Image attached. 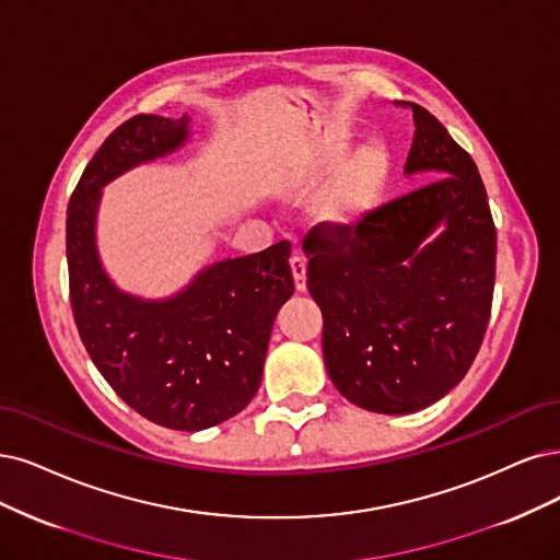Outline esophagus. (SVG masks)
<instances>
[{"label": "esophagus", "mask_w": 560, "mask_h": 560, "mask_svg": "<svg viewBox=\"0 0 560 560\" xmlns=\"http://www.w3.org/2000/svg\"><path fill=\"white\" fill-rule=\"evenodd\" d=\"M291 269H293V279H295V288L302 293L306 291V260L302 256H293L291 258Z\"/></svg>", "instance_id": "obj_1"}]
</instances>
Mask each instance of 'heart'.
Returning a JSON list of instances; mask_svg holds the SVG:
<instances>
[{
	"instance_id": "obj_1",
	"label": "heart",
	"mask_w": 560,
	"mask_h": 560,
	"mask_svg": "<svg viewBox=\"0 0 560 560\" xmlns=\"http://www.w3.org/2000/svg\"><path fill=\"white\" fill-rule=\"evenodd\" d=\"M389 175V154L371 140L348 161L337 184L314 207L316 221L332 233H350L374 210Z\"/></svg>"
}]
</instances>
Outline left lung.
Masks as SVG:
<instances>
[{
	"mask_svg": "<svg viewBox=\"0 0 560 560\" xmlns=\"http://www.w3.org/2000/svg\"><path fill=\"white\" fill-rule=\"evenodd\" d=\"M397 106L416 121L404 173L433 182L376 207L350 233L318 223L304 237L327 374L350 404L385 416L436 404L466 376L495 281V228L478 165L429 110Z\"/></svg>",
	"mask_w": 560,
	"mask_h": 560,
	"instance_id": "1",
	"label": "left lung"
}]
</instances>
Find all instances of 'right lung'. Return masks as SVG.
Instances as JSON below:
<instances>
[{
	"mask_svg": "<svg viewBox=\"0 0 560 560\" xmlns=\"http://www.w3.org/2000/svg\"><path fill=\"white\" fill-rule=\"evenodd\" d=\"M186 138L189 115H136L106 138L69 200L67 260L73 318L101 376L150 422L200 431L254 399L275 318L295 283L288 240L205 267L165 300H142L113 283L96 252L101 189L173 154Z\"/></svg>",
	"mask_w": 560,
	"mask_h": 560,
	"instance_id": "1",
	"label": "right lung"
}]
</instances>
